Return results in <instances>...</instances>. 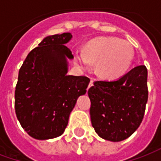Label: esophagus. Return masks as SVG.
Listing matches in <instances>:
<instances>
[{
	"label": "esophagus",
	"mask_w": 161,
	"mask_h": 161,
	"mask_svg": "<svg viewBox=\"0 0 161 161\" xmlns=\"http://www.w3.org/2000/svg\"><path fill=\"white\" fill-rule=\"evenodd\" d=\"M91 86H93V80H91L90 84H89V86H88V89H89V88H91Z\"/></svg>",
	"instance_id": "34e87169"
}]
</instances>
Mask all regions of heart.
Instances as JSON below:
<instances>
[{
  "instance_id": "b5f03b06",
  "label": "heart",
  "mask_w": 161,
  "mask_h": 161,
  "mask_svg": "<svg viewBox=\"0 0 161 161\" xmlns=\"http://www.w3.org/2000/svg\"><path fill=\"white\" fill-rule=\"evenodd\" d=\"M134 58V50L128 42L115 37H103L91 40L84 51H78L77 59L84 68L97 60V71L103 77L118 78L126 73Z\"/></svg>"
}]
</instances>
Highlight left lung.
<instances>
[{
  "label": "left lung",
  "instance_id": "1",
  "mask_svg": "<svg viewBox=\"0 0 161 161\" xmlns=\"http://www.w3.org/2000/svg\"><path fill=\"white\" fill-rule=\"evenodd\" d=\"M92 127L101 138L121 142L139 128L148 98L147 70L138 65L115 81H95L88 91Z\"/></svg>",
  "mask_w": 161,
  "mask_h": 161
}]
</instances>
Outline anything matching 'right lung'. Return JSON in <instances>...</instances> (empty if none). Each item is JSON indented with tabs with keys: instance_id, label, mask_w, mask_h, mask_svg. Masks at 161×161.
Here are the masks:
<instances>
[{
	"instance_id": "1",
	"label": "right lung",
	"mask_w": 161,
	"mask_h": 161,
	"mask_svg": "<svg viewBox=\"0 0 161 161\" xmlns=\"http://www.w3.org/2000/svg\"><path fill=\"white\" fill-rule=\"evenodd\" d=\"M70 33L45 38L33 49L19 70L14 93L16 116L33 138L47 140L63 134L77 97L86 93L90 78L67 76L73 55L64 44Z\"/></svg>"
}]
</instances>
